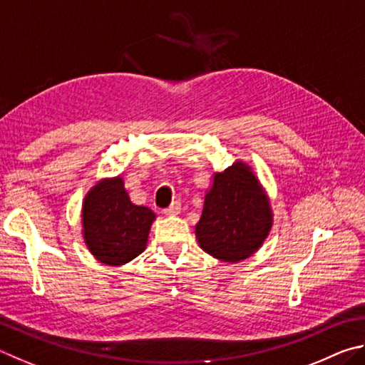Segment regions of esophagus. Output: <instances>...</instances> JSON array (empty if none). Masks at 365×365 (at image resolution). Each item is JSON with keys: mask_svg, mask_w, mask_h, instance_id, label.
Here are the masks:
<instances>
[{"mask_svg": "<svg viewBox=\"0 0 365 365\" xmlns=\"http://www.w3.org/2000/svg\"><path fill=\"white\" fill-rule=\"evenodd\" d=\"M179 212H181V205H179L178 202L171 203V205H170L168 208L163 210V213L168 215V216H176V215H179Z\"/></svg>", "mask_w": 365, "mask_h": 365, "instance_id": "obj_1", "label": "esophagus"}]
</instances>
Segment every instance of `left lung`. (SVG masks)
<instances>
[{"label":"left lung","instance_id":"obj_1","mask_svg":"<svg viewBox=\"0 0 365 365\" xmlns=\"http://www.w3.org/2000/svg\"><path fill=\"white\" fill-rule=\"evenodd\" d=\"M274 225L269 195L250 165L235 162L213 173L195 237L210 257L239 263L263 247Z\"/></svg>","mask_w":365,"mask_h":365}]
</instances>
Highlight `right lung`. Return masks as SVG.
<instances>
[{"mask_svg": "<svg viewBox=\"0 0 365 365\" xmlns=\"http://www.w3.org/2000/svg\"><path fill=\"white\" fill-rule=\"evenodd\" d=\"M155 213L134 205L121 176L102 178L81 205V235L93 257L106 266H123L145 250Z\"/></svg>", "mask_w": 365, "mask_h": 365, "instance_id": "right-lung-1", "label": "right lung"}]
</instances>
